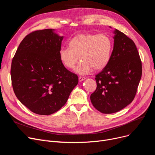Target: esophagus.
I'll return each instance as SVG.
<instances>
[{
    "instance_id": "1",
    "label": "esophagus",
    "mask_w": 155,
    "mask_h": 155,
    "mask_svg": "<svg viewBox=\"0 0 155 155\" xmlns=\"http://www.w3.org/2000/svg\"><path fill=\"white\" fill-rule=\"evenodd\" d=\"M85 79H86V78L84 77H78V80H79L80 82H82V81L85 80Z\"/></svg>"
}]
</instances>
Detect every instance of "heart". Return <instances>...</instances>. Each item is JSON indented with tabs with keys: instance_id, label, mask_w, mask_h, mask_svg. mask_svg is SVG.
<instances>
[{
	"instance_id": "heart-1",
	"label": "heart",
	"mask_w": 155,
	"mask_h": 155,
	"mask_svg": "<svg viewBox=\"0 0 155 155\" xmlns=\"http://www.w3.org/2000/svg\"><path fill=\"white\" fill-rule=\"evenodd\" d=\"M69 46L60 49L61 61L65 67L73 70L80 58L82 61L75 71L86 75L94 69L101 70L107 66L112 54V41L104 34L80 33L70 40Z\"/></svg>"
}]
</instances>
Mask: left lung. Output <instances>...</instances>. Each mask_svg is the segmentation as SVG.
<instances>
[{
    "instance_id": "8db88e82",
    "label": "left lung",
    "mask_w": 155,
    "mask_h": 155,
    "mask_svg": "<svg viewBox=\"0 0 155 155\" xmlns=\"http://www.w3.org/2000/svg\"><path fill=\"white\" fill-rule=\"evenodd\" d=\"M114 33L110 59L96 75L97 88L91 95L94 107L103 114L117 112L131 104L142 75L141 58L133 41L117 29Z\"/></svg>"
}]
</instances>
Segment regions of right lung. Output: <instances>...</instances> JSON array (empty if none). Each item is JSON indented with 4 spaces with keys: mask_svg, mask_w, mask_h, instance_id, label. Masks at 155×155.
<instances>
[{
    "mask_svg": "<svg viewBox=\"0 0 155 155\" xmlns=\"http://www.w3.org/2000/svg\"><path fill=\"white\" fill-rule=\"evenodd\" d=\"M63 38L52 29L32 32L21 42L12 59L11 76L15 95L37 114L59 110L78 84V76L60 59Z\"/></svg>",
    "mask_w": 155,
    "mask_h": 155,
    "instance_id": "right-lung-1",
    "label": "right lung"
}]
</instances>
